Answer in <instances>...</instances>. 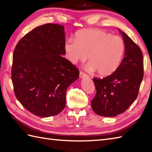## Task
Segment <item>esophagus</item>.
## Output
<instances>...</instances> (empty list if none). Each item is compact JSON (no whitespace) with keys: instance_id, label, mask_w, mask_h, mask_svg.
Masks as SVG:
<instances>
[{"instance_id":"obj_1","label":"esophagus","mask_w":152,"mask_h":152,"mask_svg":"<svg viewBox=\"0 0 152 152\" xmlns=\"http://www.w3.org/2000/svg\"><path fill=\"white\" fill-rule=\"evenodd\" d=\"M86 77H88V75L86 74L84 72H82V71H80V78H86Z\"/></svg>"}]
</instances>
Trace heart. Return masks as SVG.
Here are the masks:
<instances>
[{
  "label": "heart",
  "instance_id": "obj_1",
  "mask_svg": "<svg viewBox=\"0 0 152 152\" xmlns=\"http://www.w3.org/2000/svg\"><path fill=\"white\" fill-rule=\"evenodd\" d=\"M64 51L71 63L85 61L88 56L89 63L86 69L89 72H97L106 76L118 69L124 57L125 45L124 40L101 29H84L76 34L75 39L64 43Z\"/></svg>",
  "mask_w": 152,
  "mask_h": 152
}]
</instances>
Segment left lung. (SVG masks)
Here are the masks:
<instances>
[{
	"instance_id": "left-lung-1",
	"label": "left lung",
	"mask_w": 152,
	"mask_h": 152,
	"mask_svg": "<svg viewBox=\"0 0 152 152\" xmlns=\"http://www.w3.org/2000/svg\"><path fill=\"white\" fill-rule=\"evenodd\" d=\"M118 30L125 45L124 59L110 76L93 78L96 93L91 101V107L96 114L104 117H114L130 107L137 97L144 76L140 49L131 38Z\"/></svg>"
}]
</instances>
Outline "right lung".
<instances>
[{"mask_svg": "<svg viewBox=\"0 0 152 152\" xmlns=\"http://www.w3.org/2000/svg\"><path fill=\"white\" fill-rule=\"evenodd\" d=\"M63 26L37 27L19 41L14 51L12 80L22 106L39 117L56 115L66 104L67 88L78 78L79 70L63 56Z\"/></svg>", "mask_w": 152, "mask_h": 152, "instance_id": "right-lung-1", "label": "right lung"}]
</instances>
